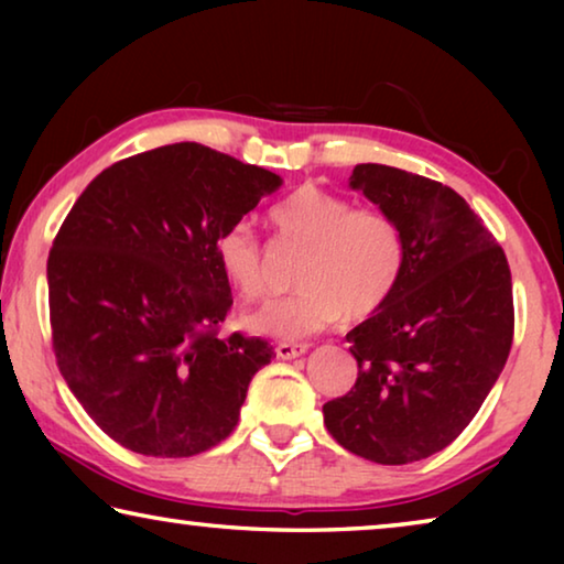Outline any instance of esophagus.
Instances as JSON below:
<instances>
[{"instance_id": "obj_1", "label": "esophagus", "mask_w": 564, "mask_h": 564, "mask_svg": "<svg viewBox=\"0 0 564 564\" xmlns=\"http://www.w3.org/2000/svg\"><path fill=\"white\" fill-rule=\"evenodd\" d=\"M303 352H308V343H291V340H281L279 346H275V356L283 358V360H291V358H299Z\"/></svg>"}]
</instances>
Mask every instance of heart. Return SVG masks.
Returning a JSON list of instances; mask_svg holds the SVG:
<instances>
[{
    "label": "heart",
    "instance_id": "obj_1",
    "mask_svg": "<svg viewBox=\"0 0 564 564\" xmlns=\"http://www.w3.org/2000/svg\"><path fill=\"white\" fill-rule=\"evenodd\" d=\"M271 221L308 246V253L299 271V291L248 313L246 326L253 333L303 338L343 316H373L395 293L405 269V238L383 208H352L346 196L305 184L273 208ZM216 261L224 279L246 299L263 293V248L251 224L238 221L218 236Z\"/></svg>",
    "mask_w": 564,
    "mask_h": 564
}]
</instances>
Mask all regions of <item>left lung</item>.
Here are the masks:
<instances>
[{
  "label": "left lung",
  "mask_w": 564,
  "mask_h": 564,
  "mask_svg": "<svg viewBox=\"0 0 564 564\" xmlns=\"http://www.w3.org/2000/svg\"><path fill=\"white\" fill-rule=\"evenodd\" d=\"M350 188L395 218L405 269L383 308L346 336L358 378L323 405V420L346 451L408 465L451 445L502 373L514 330L510 265L451 186L358 164Z\"/></svg>",
  "instance_id": "obj_1"
}]
</instances>
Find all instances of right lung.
<instances>
[{
  "label": "right lung",
  "mask_w": 564,
  "mask_h": 564,
  "mask_svg": "<svg viewBox=\"0 0 564 564\" xmlns=\"http://www.w3.org/2000/svg\"><path fill=\"white\" fill-rule=\"evenodd\" d=\"M281 184L181 141L117 161L76 198L46 261L52 346L111 441L191 457L231 435L273 348L241 333L218 338L234 299L216 241Z\"/></svg>",
  "instance_id": "1"
}]
</instances>
